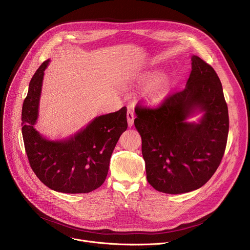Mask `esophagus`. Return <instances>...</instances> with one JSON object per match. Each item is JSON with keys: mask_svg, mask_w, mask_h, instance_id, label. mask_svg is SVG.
<instances>
[{"mask_svg": "<svg viewBox=\"0 0 250 250\" xmlns=\"http://www.w3.org/2000/svg\"><path fill=\"white\" fill-rule=\"evenodd\" d=\"M126 118H127L128 126H131V125H133V121H134V112H133L131 109H128V110H127Z\"/></svg>", "mask_w": 250, "mask_h": 250, "instance_id": "esophagus-1", "label": "esophagus"}]
</instances>
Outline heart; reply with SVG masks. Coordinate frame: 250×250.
Segmentation results:
<instances>
[{"mask_svg": "<svg viewBox=\"0 0 250 250\" xmlns=\"http://www.w3.org/2000/svg\"><path fill=\"white\" fill-rule=\"evenodd\" d=\"M155 77L154 73L147 74L145 77L146 81H149ZM170 80L167 77H160L155 80L146 90V98L152 103H158L162 101L169 93Z\"/></svg>", "mask_w": 250, "mask_h": 250, "instance_id": "obj_1", "label": "heart"}]
</instances>
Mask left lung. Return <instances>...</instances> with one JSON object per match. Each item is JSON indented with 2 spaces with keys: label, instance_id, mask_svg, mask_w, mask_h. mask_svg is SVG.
<instances>
[{
  "label": "left lung",
  "instance_id": "obj_1",
  "mask_svg": "<svg viewBox=\"0 0 250 250\" xmlns=\"http://www.w3.org/2000/svg\"><path fill=\"white\" fill-rule=\"evenodd\" d=\"M197 109L205 113L201 121L187 123ZM134 111L146 178L155 190L182 194L210 179L226 150L229 122L221 80L209 64L193 55L185 89L155 108L136 105Z\"/></svg>",
  "mask_w": 250,
  "mask_h": 250
}]
</instances>
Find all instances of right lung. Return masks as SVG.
I'll return each mask as SVG.
<instances>
[{"label": "right lung", "instance_id": "right-lung-1", "mask_svg": "<svg viewBox=\"0 0 250 250\" xmlns=\"http://www.w3.org/2000/svg\"><path fill=\"white\" fill-rule=\"evenodd\" d=\"M44 61L30 80L21 111V132L29 165L48 188L68 194L89 193L99 188L108 175L110 159L117 142L127 128L126 108L97 117L84 129L65 140L44 138L34 125L39 104Z\"/></svg>", "mask_w": 250, "mask_h": 250}]
</instances>
